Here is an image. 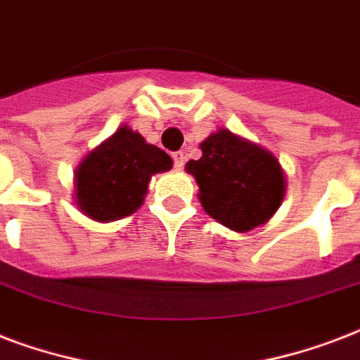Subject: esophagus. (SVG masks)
<instances>
[{"mask_svg": "<svg viewBox=\"0 0 360 360\" xmlns=\"http://www.w3.org/2000/svg\"><path fill=\"white\" fill-rule=\"evenodd\" d=\"M172 158H174V166L177 169H181L185 166V153L183 151H175L174 155H172Z\"/></svg>", "mask_w": 360, "mask_h": 360, "instance_id": "1", "label": "esophagus"}]
</instances>
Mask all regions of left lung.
<instances>
[{
    "mask_svg": "<svg viewBox=\"0 0 360 360\" xmlns=\"http://www.w3.org/2000/svg\"><path fill=\"white\" fill-rule=\"evenodd\" d=\"M200 147L202 158L186 162V172L196 177L205 213L236 231L267 222L285 191L284 172L274 155L226 129Z\"/></svg>",
    "mask_w": 360,
    "mask_h": 360,
    "instance_id": "8db88e82",
    "label": "left lung"
}]
</instances>
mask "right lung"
Here are the masks:
<instances>
[{
    "label": "right lung",
    "mask_w": 360,
    "mask_h": 360,
    "mask_svg": "<svg viewBox=\"0 0 360 360\" xmlns=\"http://www.w3.org/2000/svg\"><path fill=\"white\" fill-rule=\"evenodd\" d=\"M172 168L168 153L121 127L84 158L76 172V203L98 222L129 217L140 207L153 174Z\"/></svg>",
    "instance_id": "right-lung-1"
}]
</instances>
